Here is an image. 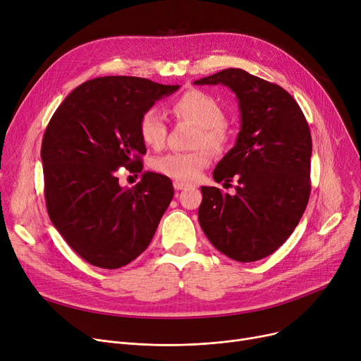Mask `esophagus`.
Listing matches in <instances>:
<instances>
[{
  "label": "esophagus",
  "mask_w": 361,
  "mask_h": 361,
  "mask_svg": "<svg viewBox=\"0 0 361 361\" xmlns=\"http://www.w3.org/2000/svg\"><path fill=\"white\" fill-rule=\"evenodd\" d=\"M185 187H188L187 183H184V181H174V188H176V190H184Z\"/></svg>",
  "instance_id": "1"
}]
</instances>
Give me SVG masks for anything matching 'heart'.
<instances>
[{
	"label": "heart",
	"mask_w": 361,
	"mask_h": 361,
	"mask_svg": "<svg viewBox=\"0 0 361 361\" xmlns=\"http://www.w3.org/2000/svg\"><path fill=\"white\" fill-rule=\"evenodd\" d=\"M173 109L178 117L199 126L195 145L202 146L190 152H169L158 157L152 166L157 173L177 181H193L202 171L209 166L212 157L211 150L224 152L230 145L231 131L225 124V112L222 105L209 93L190 89L178 97ZM166 121L158 106H150L143 111L139 120V135L145 145L161 149L166 140ZM203 145H207L203 148Z\"/></svg>",
	"instance_id": "b5f03b06"
}]
</instances>
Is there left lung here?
I'll return each instance as SVG.
<instances>
[{"instance_id": "1", "label": "left lung", "mask_w": 361, "mask_h": 361, "mask_svg": "<svg viewBox=\"0 0 361 361\" xmlns=\"http://www.w3.org/2000/svg\"><path fill=\"white\" fill-rule=\"evenodd\" d=\"M195 85L228 86L238 99L241 130L214 171L218 187H202L199 222L221 253L237 262L272 255L298 225L310 197L312 136L298 104L281 86L241 68H226Z\"/></svg>"}]
</instances>
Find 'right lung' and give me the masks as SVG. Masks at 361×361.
I'll return each instance as SVG.
<instances>
[{"instance_id": "add662e5", "label": "right lung", "mask_w": 361, "mask_h": 361, "mask_svg": "<svg viewBox=\"0 0 361 361\" xmlns=\"http://www.w3.org/2000/svg\"><path fill=\"white\" fill-rule=\"evenodd\" d=\"M178 87L130 75L92 79L68 94L47 126V211L70 247L93 267L118 269L140 256L173 200L168 177L146 171L136 186L123 189L116 169L142 172L140 116Z\"/></svg>"}]
</instances>
